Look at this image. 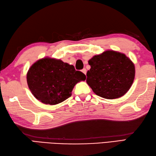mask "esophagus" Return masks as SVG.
<instances>
[{"mask_svg": "<svg viewBox=\"0 0 156 156\" xmlns=\"http://www.w3.org/2000/svg\"><path fill=\"white\" fill-rule=\"evenodd\" d=\"M82 72H83L85 75L87 74V69H86V68H83V69H82Z\"/></svg>", "mask_w": 156, "mask_h": 156, "instance_id": "obj_1", "label": "esophagus"}]
</instances>
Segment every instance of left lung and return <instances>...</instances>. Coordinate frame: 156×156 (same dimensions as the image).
<instances>
[{"label": "left lung", "instance_id": "1", "mask_svg": "<svg viewBox=\"0 0 156 156\" xmlns=\"http://www.w3.org/2000/svg\"><path fill=\"white\" fill-rule=\"evenodd\" d=\"M87 82L99 97L114 99L123 96L135 78V66L125 54L106 51L88 61Z\"/></svg>", "mask_w": 156, "mask_h": 156}]
</instances>
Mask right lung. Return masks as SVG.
Returning <instances> with one entry per match:
<instances>
[{
	"label": "right lung",
	"mask_w": 156,
	"mask_h": 156,
	"mask_svg": "<svg viewBox=\"0 0 156 156\" xmlns=\"http://www.w3.org/2000/svg\"><path fill=\"white\" fill-rule=\"evenodd\" d=\"M85 80V74L76 70L74 66L49 58L34 63L27 74L28 87L34 97L51 105L70 97L74 86Z\"/></svg>",
	"instance_id": "obj_1"
}]
</instances>
